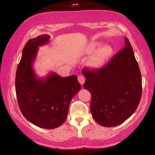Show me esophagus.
Listing matches in <instances>:
<instances>
[{"label":"esophagus","mask_w":155,"mask_h":155,"mask_svg":"<svg viewBox=\"0 0 155 155\" xmlns=\"http://www.w3.org/2000/svg\"><path fill=\"white\" fill-rule=\"evenodd\" d=\"M78 81H79V82L80 83V84H81V85H82V84L84 83V82H85V78H84L82 75L78 76Z\"/></svg>","instance_id":"1"}]
</instances>
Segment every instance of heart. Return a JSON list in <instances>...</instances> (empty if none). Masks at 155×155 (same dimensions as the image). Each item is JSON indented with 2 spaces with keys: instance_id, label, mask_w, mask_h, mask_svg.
Here are the masks:
<instances>
[{
  "instance_id": "1",
  "label": "heart",
  "mask_w": 155,
  "mask_h": 155,
  "mask_svg": "<svg viewBox=\"0 0 155 155\" xmlns=\"http://www.w3.org/2000/svg\"><path fill=\"white\" fill-rule=\"evenodd\" d=\"M100 45V42L92 41L87 44L82 49V54H90ZM114 49L109 44H104L99 47L87 61V65L93 69H99L104 66L113 56Z\"/></svg>"
}]
</instances>
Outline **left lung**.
I'll return each instance as SVG.
<instances>
[{
	"label": "left lung",
	"instance_id": "left-lung-1",
	"mask_svg": "<svg viewBox=\"0 0 155 155\" xmlns=\"http://www.w3.org/2000/svg\"><path fill=\"white\" fill-rule=\"evenodd\" d=\"M84 88L92 94L90 110L94 119L105 127L120 125L138 107L142 95V78L130 42L102 68H83Z\"/></svg>",
	"mask_w": 155,
	"mask_h": 155
}]
</instances>
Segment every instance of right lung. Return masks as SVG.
Segmentation results:
<instances>
[{
    "label": "right lung",
    "mask_w": 155,
    "mask_h": 155,
    "mask_svg": "<svg viewBox=\"0 0 155 155\" xmlns=\"http://www.w3.org/2000/svg\"><path fill=\"white\" fill-rule=\"evenodd\" d=\"M49 39V35H42L25 44L16 72L15 91L25 118L40 128L54 129L66 119L70 103L81 86L75 75L62 78L54 72L43 78L36 75L33 64L39 46Z\"/></svg>",
    "instance_id": "add662e5"
}]
</instances>
